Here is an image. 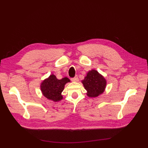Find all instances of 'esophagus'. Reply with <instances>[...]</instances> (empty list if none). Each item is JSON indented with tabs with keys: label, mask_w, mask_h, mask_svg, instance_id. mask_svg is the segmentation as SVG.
Masks as SVG:
<instances>
[{
	"label": "esophagus",
	"mask_w": 148,
	"mask_h": 148,
	"mask_svg": "<svg viewBox=\"0 0 148 148\" xmlns=\"http://www.w3.org/2000/svg\"><path fill=\"white\" fill-rule=\"evenodd\" d=\"M71 81H72V82H78V78L77 76H76V77H75L74 78H71Z\"/></svg>",
	"instance_id": "obj_1"
}]
</instances>
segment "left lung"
<instances>
[{
    "instance_id": "left-lung-1",
    "label": "left lung",
    "mask_w": 148,
    "mask_h": 148,
    "mask_svg": "<svg viewBox=\"0 0 148 148\" xmlns=\"http://www.w3.org/2000/svg\"><path fill=\"white\" fill-rule=\"evenodd\" d=\"M82 83L87 91V95L91 97H97L104 92L107 84L104 77L95 70L89 71Z\"/></svg>"
}]
</instances>
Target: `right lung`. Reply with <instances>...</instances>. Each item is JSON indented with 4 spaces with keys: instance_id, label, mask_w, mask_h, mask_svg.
I'll use <instances>...</instances> for the list:
<instances>
[{
    "instance_id": "1",
    "label": "right lung",
    "mask_w": 148,
    "mask_h": 148,
    "mask_svg": "<svg viewBox=\"0 0 148 148\" xmlns=\"http://www.w3.org/2000/svg\"><path fill=\"white\" fill-rule=\"evenodd\" d=\"M70 82V80L66 77L58 79L54 75H51L41 84L42 95L49 100L59 101L63 98L61 93L64 89L65 84Z\"/></svg>"
}]
</instances>
